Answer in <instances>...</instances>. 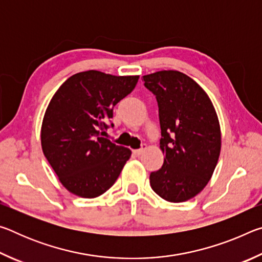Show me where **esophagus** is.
<instances>
[{"label": "esophagus", "instance_id": "obj_1", "mask_svg": "<svg viewBox=\"0 0 262 262\" xmlns=\"http://www.w3.org/2000/svg\"><path fill=\"white\" fill-rule=\"evenodd\" d=\"M147 149V147H145V144H143L142 145V148L141 149H136V150H133V152H134L136 156H140V155L144 151V150Z\"/></svg>", "mask_w": 262, "mask_h": 262}]
</instances>
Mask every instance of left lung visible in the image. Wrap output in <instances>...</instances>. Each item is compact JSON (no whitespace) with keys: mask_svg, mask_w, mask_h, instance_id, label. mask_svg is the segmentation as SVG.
<instances>
[{"mask_svg":"<svg viewBox=\"0 0 262 262\" xmlns=\"http://www.w3.org/2000/svg\"><path fill=\"white\" fill-rule=\"evenodd\" d=\"M156 96L164 154L162 168L150 173V186L164 200H190L209 183L219 162L221 126L209 96L178 70L143 76Z\"/></svg>","mask_w":262,"mask_h":262,"instance_id":"obj_1","label":"left lung"}]
</instances>
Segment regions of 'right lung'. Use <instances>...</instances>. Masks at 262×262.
Segmentation results:
<instances>
[{
  "label": "right lung",
  "mask_w": 262,
  "mask_h": 262,
  "mask_svg": "<svg viewBox=\"0 0 262 262\" xmlns=\"http://www.w3.org/2000/svg\"><path fill=\"white\" fill-rule=\"evenodd\" d=\"M88 70L70 76L52 97L42 119V152L60 183L85 199L99 196L118 179L132 151L103 137L113 107L139 81Z\"/></svg>",
  "instance_id": "add662e5"
}]
</instances>
